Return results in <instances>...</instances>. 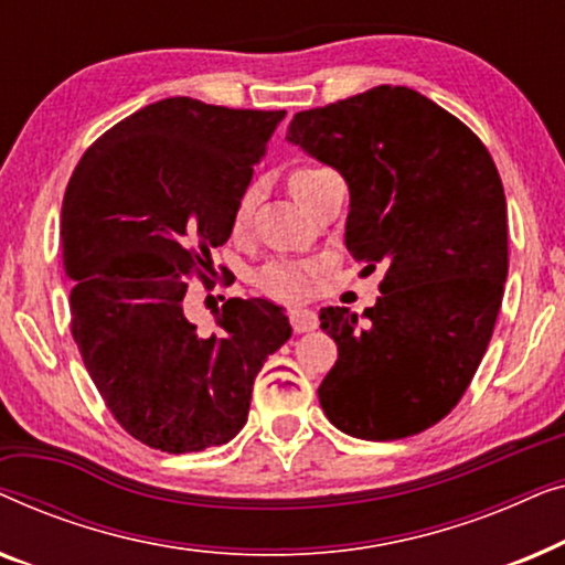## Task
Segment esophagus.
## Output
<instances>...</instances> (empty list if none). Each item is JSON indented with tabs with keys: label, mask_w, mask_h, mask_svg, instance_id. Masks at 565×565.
<instances>
[{
	"label": "esophagus",
	"mask_w": 565,
	"mask_h": 565,
	"mask_svg": "<svg viewBox=\"0 0 565 565\" xmlns=\"http://www.w3.org/2000/svg\"><path fill=\"white\" fill-rule=\"evenodd\" d=\"M288 316H290L292 329H296L298 334H303V331H313L316 327H319V313L311 311V308H306V306H292Z\"/></svg>",
	"instance_id": "1"
}]
</instances>
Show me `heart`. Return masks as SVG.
Segmentation results:
<instances>
[{
  "instance_id": "obj_1",
  "label": "heart",
  "mask_w": 565,
  "mask_h": 565,
  "mask_svg": "<svg viewBox=\"0 0 565 565\" xmlns=\"http://www.w3.org/2000/svg\"><path fill=\"white\" fill-rule=\"evenodd\" d=\"M323 172H327V169H321V167L298 169V172L292 174V190H298L300 184L313 180V177H319ZM254 205H257V188H246L234 207V228L236 231H242L246 223H249ZM311 282H313V267L303 265V262H273V265H267L257 275L259 288L265 290L267 296H275V298L303 296V292L311 290Z\"/></svg>"
}]
</instances>
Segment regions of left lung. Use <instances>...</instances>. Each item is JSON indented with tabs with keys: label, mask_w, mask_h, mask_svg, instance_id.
Listing matches in <instances>:
<instances>
[{
	"label": "left lung",
	"mask_w": 565,
	"mask_h": 565,
	"mask_svg": "<svg viewBox=\"0 0 565 565\" xmlns=\"http://www.w3.org/2000/svg\"><path fill=\"white\" fill-rule=\"evenodd\" d=\"M288 141L344 177L347 249L385 267L362 321L321 308L339 350L323 414L358 439L419 435L458 406L497 323L509 269L497 164L466 122L391 84L296 113Z\"/></svg>",
	"instance_id": "8db88e82"
}]
</instances>
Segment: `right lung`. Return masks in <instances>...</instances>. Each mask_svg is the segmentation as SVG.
<instances>
[{
  "mask_svg": "<svg viewBox=\"0 0 565 565\" xmlns=\"http://www.w3.org/2000/svg\"><path fill=\"white\" fill-rule=\"evenodd\" d=\"M285 110L167 97L84 151L61 207L72 334L115 422L161 452L226 445L254 377L290 339L265 298H228L211 337L184 316V277H205Z\"/></svg>",
  "mask_w": 565,
  "mask_h": 565,
  "instance_id": "add662e5",
  "label": "right lung"
}]
</instances>
